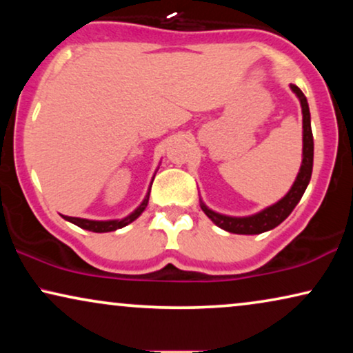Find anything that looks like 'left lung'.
I'll return each mask as SVG.
<instances>
[{
	"mask_svg": "<svg viewBox=\"0 0 353 353\" xmlns=\"http://www.w3.org/2000/svg\"><path fill=\"white\" fill-rule=\"evenodd\" d=\"M291 88L294 93L297 94L299 101H301L303 115V159L301 172H299L292 188L281 201H278L274 205L268 207V209L259 212V214H255L252 216L238 219V216L220 215L216 214V212L210 210L209 207L201 204V209L204 210V214L209 216L215 225H219L220 228H223L225 231H230V233L236 234H260L263 233V231L273 230L274 226H278L281 221L288 219L289 214L294 210V207L299 204L303 192H305L308 183H310L313 168V134L310 127V110H308L307 98L303 96L301 88L296 85H291Z\"/></svg>",
	"mask_w": 353,
	"mask_h": 353,
	"instance_id": "obj_1",
	"label": "left lung"
}]
</instances>
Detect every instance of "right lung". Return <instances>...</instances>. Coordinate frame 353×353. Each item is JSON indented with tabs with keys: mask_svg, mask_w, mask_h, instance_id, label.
Returning <instances> with one entry per match:
<instances>
[{
	"mask_svg": "<svg viewBox=\"0 0 353 353\" xmlns=\"http://www.w3.org/2000/svg\"><path fill=\"white\" fill-rule=\"evenodd\" d=\"M148 201H149V192H148V196L144 197V201L141 202V205H139L138 209L133 212V214H130L128 216H125V219H122V220L94 221V220H86V219H77V216H65V215H62V216H64L67 221H70V223L80 226V228H83V230L94 231V233H108V231H115V230H119V228H123V226H127L128 223H132L133 220H137L138 216L143 214V210L146 209Z\"/></svg>",
	"mask_w": 353,
	"mask_h": 353,
	"instance_id": "add662e5",
	"label": "right lung"
}]
</instances>
